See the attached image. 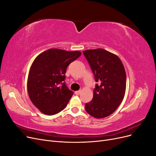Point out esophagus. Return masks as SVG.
<instances>
[{
    "label": "esophagus",
    "instance_id": "esophagus-1",
    "mask_svg": "<svg viewBox=\"0 0 156 156\" xmlns=\"http://www.w3.org/2000/svg\"><path fill=\"white\" fill-rule=\"evenodd\" d=\"M81 90L75 91V95H79V94H81Z\"/></svg>",
    "mask_w": 156,
    "mask_h": 156
}]
</instances>
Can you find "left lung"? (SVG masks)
<instances>
[{
  "label": "left lung",
  "instance_id": "obj_1",
  "mask_svg": "<svg viewBox=\"0 0 156 156\" xmlns=\"http://www.w3.org/2000/svg\"><path fill=\"white\" fill-rule=\"evenodd\" d=\"M83 54L95 77L93 99L85 104L90 115L103 119L111 115L120 105L126 88V71L117 55L103 49L86 50Z\"/></svg>",
  "mask_w": 156,
  "mask_h": 156
}]
</instances>
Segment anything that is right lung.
Returning a JSON list of instances; mask_svg holds the SVG:
<instances>
[{
    "label": "right lung",
    "mask_w": 156,
    "mask_h": 156,
    "mask_svg": "<svg viewBox=\"0 0 156 156\" xmlns=\"http://www.w3.org/2000/svg\"><path fill=\"white\" fill-rule=\"evenodd\" d=\"M81 55L79 51L50 49L34 59L27 89L31 101L42 113L53 115L66 107L73 93L64 82L66 72L69 64Z\"/></svg>",
    "instance_id": "obj_1"
}]
</instances>
